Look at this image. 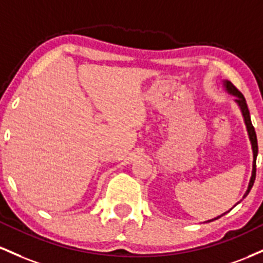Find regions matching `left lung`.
Instances as JSON below:
<instances>
[{
	"instance_id": "left-lung-1",
	"label": "left lung",
	"mask_w": 263,
	"mask_h": 263,
	"mask_svg": "<svg viewBox=\"0 0 263 263\" xmlns=\"http://www.w3.org/2000/svg\"><path fill=\"white\" fill-rule=\"evenodd\" d=\"M225 88L226 90L229 92L230 94H232V96L236 97V103L238 104V107H240L241 111H242V116H243V119H245V124H246V128H247V133H249V137H250V140H251V144H252V152H253V167H252V176H251V180H250V184H249V187H247V191L246 194H245L243 197L247 196V194L250 193V190L252 189L253 186V182H255V179H256V158H257V153H258V145H257V137H256V132H255V128H253L252 125V122H251V117H250V111H249V108H247V103H246V99H245V97L242 96V93L240 92V90L237 89V88L235 87L234 84L231 83V82L229 81H225ZM227 214V212H225ZM225 214H222L221 216H223ZM221 216H217L215 217V219H212L210 221H214V220H217L220 219ZM209 221V222H210Z\"/></svg>"
}]
</instances>
